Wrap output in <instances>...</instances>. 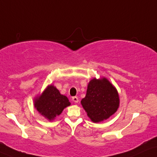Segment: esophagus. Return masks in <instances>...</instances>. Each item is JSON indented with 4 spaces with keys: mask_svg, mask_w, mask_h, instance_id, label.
<instances>
[{
    "mask_svg": "<svg viewBox=\"0 0 157 157\" xmlns=\"http://www.w3.org/2000/svg\"><path fill=\"white\" fill-rule=\"evenodd\" d=\"M72 101L77 104V103H78V101H79V99L77 96H74V97H72Z\"/></svg>",
    "mask_w": 157,
    "mask_h": 157,
    "instance_id": "esophagus-1",
    "label": "esophagus"
}]
</instances>
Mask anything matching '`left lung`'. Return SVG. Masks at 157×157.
Returning <instances> with one entry per match:
<instances>
[{"label": "left lung", "instance_id": "obj_1", "mask_svg": "<svg viewBox=\"0 0 157 157\" xmlns=\"http://www.w3.org/2000/svg\"><path fill=\"white\" fill-rule=\"evenodd\" d=\"M81 104L92 122L106 120L120 106V96L116 88L106 77L93 78L88 82L86 96Z\"/></svg>", "mask_w": 157, "mask_h": 157}]
</instances>
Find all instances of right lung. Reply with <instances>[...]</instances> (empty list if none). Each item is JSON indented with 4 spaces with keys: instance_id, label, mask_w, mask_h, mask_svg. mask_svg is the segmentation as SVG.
<instances>
[{
    "instance_id": "add662e5",
    "label": "right lung",
    "mask_w": 157,
    "mask_h": 157,
    "mask_svg": "<svg viewBox=\"0 0 157 157\" xmlns=\"http://www.w3.org/2000/svg\"><path fill=\"white\" fill-rule=\"evenodd\" d=\"M66 96L61 94L54 85H49L40 96L34 99V106L39 114L52 121L70 105Z\"/></svg>"
}]
</instances>
